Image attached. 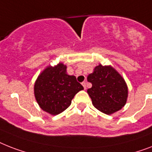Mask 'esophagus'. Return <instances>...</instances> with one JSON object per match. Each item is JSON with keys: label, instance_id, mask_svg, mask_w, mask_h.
I'll return each mask as SVG.
<instances>
[{"label": "esophagus", "instance_id": "esophagus-1", "mask_svg": "<svg viewBox=\"0 0 152 152\" xmlns=\"http://www.w3.org/2000/svg\"><path fill=\"white\" fill-rule=\"evenodd\" d=\"M82 85H83V87H84L85 90H86V82H83Z\"/></svg>", "mask_w": 152, "mask_h": 152}]
</instances>
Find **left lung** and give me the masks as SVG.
Here are the masks:
<instances>
[{
  "mask_svg": "<svg viewBox=\"0 0 152 152\" xmlns=\"http://www.w3.org/2000/svg\"><path fill=\"white\" fill-rule=\"evenodd\" d=\"M87 81L92 87L87 94L93 105L104 114L112 115L125 105L128 97V87L125 80L111 65L99 64L89 74Z\"/></svg>",
  "mask_w": 152,
  "mask_h": 152,
  "instance_id": "left-lung-1",
  "label": "left lung"
}]
</instances>
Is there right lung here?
Segmentation results:
<instances>
[{
    "mask_svg": "<svg viewBox=\"0 0 152 152\" xmlns=\"http://www.w3.org/2000/svg\"><path fill=\"white\" fill-rule=\"evenodd\" d=\"M67 66L59 62L48 65L34 83V96L42 110L56 115L69 107L72 100L83 87L76 76L68 75Z\"/></svg>",
    "mask_w": 152,
    "mask_h": 152,
    "instance_id": "add662e5",
    "label": "right lung"
}]
</instances>
